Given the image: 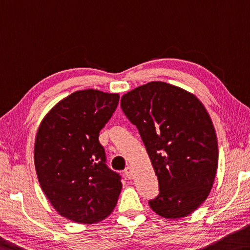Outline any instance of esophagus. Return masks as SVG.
<instances>
[{"label":"esophagus","instance_id":"34e87169","mask_svg":"<svg viewBox=\"0 0 250 250\" xmlns=\"http://www.w3.org/2000/svg\"><path fill=\"white\" fill-rule=\"evenodd\" d=\"M125 175L129 178V179H132L133 178V171H132V168L128 166V167H125Z\"/></svg>","mask_w":250,"mask_h":250}]
</instances>
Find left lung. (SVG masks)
<instances>
[{"label": "left lung", "instance_id": "left-lung-1", "mask_svg": "<svg viewBox=\"0 0 250 250\" xmlns=\"http://www.w3.org/2000/svg\"><path fill=\"white\" fill-rule=\"evenodd\" d=\"M121 108L159 181L150 207L167 219L190 215L207 199L218 167L216 131L204 104L179 86L153 81L125 93Z\"/></svg>", "mask_w": 250, "mask_h": 250}]
</instances>
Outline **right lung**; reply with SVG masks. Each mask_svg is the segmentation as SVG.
Masks as SVG:
<instances>
[{
  "instance_id": "obj_1",
  "label": "right lung",
  "mask_w": 250,
  "mask_h": 250,
  "mask_svg": "<svg viewBox=\"0 0 250 250\" xmlns=\"http://www.w3.org/2000/svg\"><path fill=\"white\" fill-rule=\"evenodd\" d=\"M118 93L88 89L58 102L39 126L34 165L53 208L74 223L104 220L116 207L122 184L105 165L99 133L119 104Z\"/></svg>"
}]
</instances>
